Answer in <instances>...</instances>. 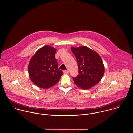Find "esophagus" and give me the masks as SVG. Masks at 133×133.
<instances>
[{
	"label": "esophagus",
	"instance_id": "34e87169",
	"mask_svg": "<svg viewBox=\"0 0 133 133\" xmlns=\"http://www.w3.org/2000/svg\"><path fill=\"white\" fill-rule=\"evenodd\" d=\"M69 73V71L68 70H64L63 71V73L64 74H68Z\"/></svg>",
	"mask_w": 133,
	"mask_h": 133
}]
</instances>
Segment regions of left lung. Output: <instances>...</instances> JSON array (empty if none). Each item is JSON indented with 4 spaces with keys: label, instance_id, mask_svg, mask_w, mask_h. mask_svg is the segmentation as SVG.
Segmentation results:
<instances>
[{
    "label": "left lung",
    "instance_id": "obj_1",
    "mask_svg": "<svg viewBox=\"0 0 133 133\" xmlns=\"http://www.w3.org/2000/svg\"><path fill=\"white\" fill-rule=\"evenodd\" d=\"M71 51L76 57L79 70L77 76L72 77L75 84L84 90L96 85L104 73V66L99 55L85 46L72 47Z\"/></svg>",
    "mask_w": 133,
    "mask_h": 133
}]
</instances>
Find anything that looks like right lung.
<instances>
[{
    "instance_id": "right-lung-1",
    "label": "right lung",
    "mask_w": 133,
    "mask_h": 133,
    "mask_svg": "<svg viewBox=\"0 0 133 133\" xmlns=\"http://www.w3.org/2000/svg\"><path fill=\"white\" fill-rule=\"evenodd\" d=\"M56 50L45 45L38 50L31 58L28 71L32 81L38 87L48 89L55 85L63 74L59 70L55 57Z\"/></svg>"
}]
</instances>
